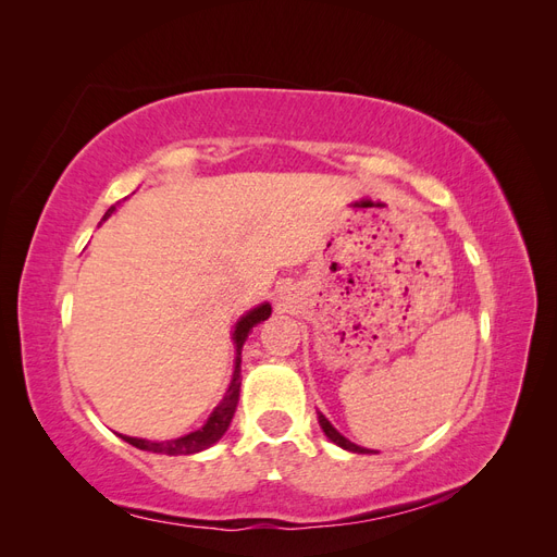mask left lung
Segmentation results:
<instances>
[{
  "label": "left lung",
  "instance_id": "obj_1",
  "mask_svg": "<svg viewBox=\"0 0 557 557\" xmlns=\"http://www.w3.org/2000/svg\"><path fill=\"white\" fill-rule=\"evenodd\" d=\"M318 423H320V428H323V432H325V436L327 440L332 442V444H336V446H342L344 450H350V453H376V450H372V448H362V446H358V444H352V442H348L346 436L336 430L330 420L318 411Z\"/></svg>",
  "mask_w": 557,
  "mask_h": 557
}]
</instances>
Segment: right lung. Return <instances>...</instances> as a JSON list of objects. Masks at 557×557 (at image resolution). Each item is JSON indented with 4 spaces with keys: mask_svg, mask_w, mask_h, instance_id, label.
<instances>
[{
    "mask_svg": "<svg viewBox=\"0 0 557 557\" xmlns=\"http://www.w3.org/2000/svg\"><path fill=\"white\" fill-rule=\"evenodd\" d=\"M117 205H121V201H117ZM117 205H113L104 213L102 221H107V218H111V213H115ZM269 315H272V305H269V301H262V305L246 311L237 320V325H234V332H232L234 350H237V352H234V372H232L230 387H227L225 397L221 399V404H218V407L211 411V416L207 418V423L201 425L199 430L183 434V436H178V440H170V442H148V440H139V436H127V434H117V436H121L123 442L132 444L134 448L148 450V453H162V455H190V453H199V450L211 448L227 432V428L232 423V416H234V411H237L239 387H242V348L248 339L250 330L256 327L258 323H262V320H267Z\"/></svg>",
    "mask_w": 557,
    "mask_h": 557,
    "instance_id": "1",
    "label": "right lung"
}]
</instances>
